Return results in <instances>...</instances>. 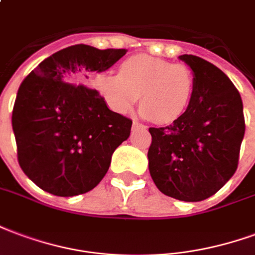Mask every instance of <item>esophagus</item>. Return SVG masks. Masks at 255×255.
<instances>
[{
	"label": "esophagus",
	"instance_id": "obj_1",
	"mask_svg": "<svg viewBox=\"0 0 255 255\" xmlns=\"http://www.w3.org/2000/svg\"><path fill=\"white\" fill-rule=\"evenodd\" d=\"M133 129H141V130H145L146 126L142 125V124H140V122H137V121H134L133 122Z\"/></svg>",
	"mask_w": 255,
	"mask_h": 255
}]
</instances>
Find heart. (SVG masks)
I'll list each match as a JSON object with an SVG mask.
<instances>
[{"instance_id":"heart-1","label":"heart","mask_w":255,"mask_h":255,"mask_svg":"<svg viewBox=\"0 0 255 255\" xmlns=\"http://www.w3.org/2000/svg\"><path fill=\"white\" fill-rule=\"evenodd\" d=\"M94 85L115 113H129L141 95V114L159 125H170L187 113L196 79L185 64L135 55L122 62L120 74H98Z\"/></svg>"}]
</instances>
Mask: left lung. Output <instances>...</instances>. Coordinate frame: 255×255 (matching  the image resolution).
<instances>
[{
	"label": "left lung",
	"instance_id": "1",
	"mask_svg": "<svg viewBox=\"0 0 255 255\" xmlns=\"http://www.w3.org/2000/svg\"><path fill=\"white\" fill-rule=\"evenodd\" d=\"M179 58L194 73V98L181 120L149 128V172L163 194L196 202L213 196L235 174L246 125L231 80L200 57Z\"/></svg>",
	"mask_w": 255,
	"mask_h": 255
}]
</instances>
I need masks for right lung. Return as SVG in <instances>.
<instances>
[{"mask_svg": "<svg viewBox=\"0 0 255 255\" xmlns=\"http://www.w3.org/2000/svg\"><path fill=\"white\" fill-rule=\"evenodd\" d=\"M125 54L74 44L42 61L21 83L12 113L17 160L42 190L59 197L92 190L128 140L131 120L85 85Z\"/></svg>", "mask_w": 255, "mask_h": 255, "instance_id": "add662e5", "label": "right lung"}]
</instances>
